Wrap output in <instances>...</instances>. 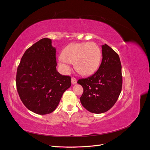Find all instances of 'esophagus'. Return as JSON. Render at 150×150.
Listing matches in <instances>:
<instances>
[{
    "mask_svg": "<svg viewBox=\"0 0 150 150\" xmlns=\"http://www.w3.org/2000/svg\"><path fill=\"white\" fill-rule=\"evenodd\" d=\"M71 83H72V84H75L77 83V80L75 78H71Z\"/></svg>",
    "mask_w": 150,
    "mask_h": 150,
    "instance_id": "34e87169",
    "label": "esophagus"
}]
</instances>
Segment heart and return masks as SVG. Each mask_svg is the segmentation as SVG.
Masks as SVG:
<instances>
[{
	"mask_svg": "<svg viewBox=\"0 0 150 150\" xmlns=\"http://www.w3.org/2000/svg\"><path fill=\"white\" fill-rule=\"evenodd\" d=\"M101 59V49L96 43H72L63 49L59 57V64L63 71L67 72L71 69L69 63L74 62L77 72L88 76L97 71Z\"/></svg>",
	"mask_w": 150,
	"mask_h": 150,
	"instance_id": "obj_1",
	"label": "heart"
}]
</instances>
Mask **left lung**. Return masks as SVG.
Masks as SVG:
<instances>
[{
  "label": "left lung",
  "mask_w": 150,
  "mask_h": 150,
  "mask_svg": "<svg viewBox=\"0 0 150 150\" xmlns=\"http://www.w3.org/2000/svg\"><path fill=\"white\" fill-rule=\"evenodd\" d=\"M103 59L98 71L78 83L84 91L80 98L82 105L91 112L99 114L114 106L122 89V78L120 57L107 44L102 46Z\"/></svg>",
  "instance_id": "8db88e82"
}]
</instances>
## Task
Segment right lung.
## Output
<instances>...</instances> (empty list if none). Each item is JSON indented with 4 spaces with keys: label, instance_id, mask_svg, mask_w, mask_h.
Here are the masks:
<instances>
[{
    "label": "right lung",
    "instance_id": "1",
    "mask_svg": "<svg viewBox=\"0 0 150 150\" xmlns=\"http://www.w3.org/2000/svg\"><path fill=\"white\" fill-rule=\"evenodd\" d=\"M56 48L44 38L28 49L17 67L16 86L22 102L29 110L47 115L56 110L71 78L56 70Z\"/></svg>",
    "mask_w": 150,
    "mask_h": 150
}]
</instances>
